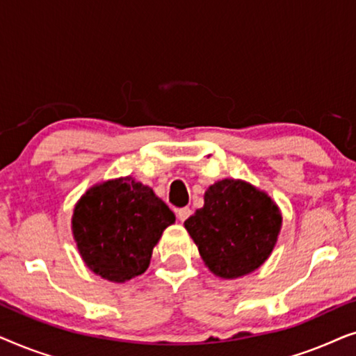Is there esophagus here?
<instances>
[{"label": "esophagus", "instance_id": "obj_1", "mask_svg": "<svg viewBox=\"0 0 356 356\" xmlns=\"http://www.w3.org/2000/svg\"><path fill=\"white\" fill-rule=\"evenodd\" d=\"M177 216H178V220H179V222H184L189 216H191V209H189V207L178 209V211H177Z\"/></svg>", "mask_w": 356, "mask_h": 356}]
</instances>
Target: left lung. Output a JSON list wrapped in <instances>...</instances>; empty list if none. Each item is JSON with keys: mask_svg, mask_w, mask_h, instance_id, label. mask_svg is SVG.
<instances>
[{"mask_svg": "<svg viewBox=\"0 0 356 356\" xmlns=\"http://www.w3.org/2000/svg\"><path fill=\"white\" fill-rule=\"evenodd\" d=\"M282 213L264 191L225 178L204 194V207L184 222L209 270L222 279L251 274L274 250Z\"/></svg>", "mask_w": 356, "mask_h": 356, "instance_id": "left-lung-1", "label": "left lung"}]
</instances>
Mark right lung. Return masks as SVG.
I'll return each instance as SVG.
<instances>
[{"mask_svg": "<svg viewBox=\"0 0 356 356\" xmlns=\"http://www.w3.org/2000/svg\"><path fill=\"white\" fill-rule=\"evenodd\" d=\"M173 212L131 177L95 184L76 204L72 235L86 266L110 282L144 274Z\"/></svg>", "mask_w": 356, "mask_h": 356, "instance_id": "obj_1", "label": "right lung"}]
</instances>
